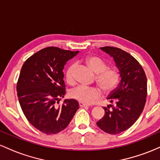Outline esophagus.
I'll list each match as a JSON object with an SVG mask.
<instances>
[{
  "mask_svg": "<svg viewBox=\"0 0 160 160\" xmlns=\"http://www.w3.org/2000/svg\"><path fill=\"white\" fill-rule=\"evenodd\" d=\"M79 105H80V108H83V107H89V105L88 104H86L85 103H82V102H79Z\"/></svg>",
  "mask_w": 160,
  "mask_h": 160,
  "instance_id": "1",
  "label": "esophagus"
}]
</instances>
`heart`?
Listing matches in <instances>:
<instances>
[{
	"instance_id": "obj_1",
	"label": "heart",
	"mask_w": 160,
	"mask_h": 160,
	"mask_svg": "<svg viewBox=\"0 0 160 160\" xmlns=\"http://www.w3.org/2000/svg\"><path fill=\"white\" fill-rule=\"evenodd\" d=\"M85 62L92 71L96 74L95 80L104 92L109 93L114 90L120 80V74L118 69L108 67L107 62L100 57L92 55L86 56ZM75 69L76 64H71L65 73L66 81L71 85L75 82ZM71 96L82 103L92 104L101 96V90L97 87L79 86L71 91Z\"/></svg>"
}]
</instances>
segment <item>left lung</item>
Returning <instances> with one entry per match:
<instances>
[{"label":"left lung","mask_w":160,"mask_h":160,"mask_svg":"<svg viewBox=\"0 0 160 160\" xmlns=\"http://www.w3.org/2000/svg\"><path fill=\"white\" fill-rule=\"evenodd\" d=\"M100 49L113 58L121 80L108 97L115 105L104 108L105 114L96 124L102 131L117 135L129 128L140 117L146 103L148 82L143 68L129 53L113 47Z\"/></svg>","instance_id":"obj_1"}]
</instances>
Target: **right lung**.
I'll return each mask as SVG.
<instances>
[{
    "label": "right lung",
    "instance_id": "right-lung-1",
    "mask_svg": "<svg viewBox=\"0 0 160 160\" xmlns=\"http://www.w3.org/2000/svg\"><path fill=\"white\" fill-rule=\"evenodd\" d=\"M78 52L47 47L29 57L22 67L16 85L20 106L28 122L41 132H60L79 109L75 99L57 104L66 93L62 70Z\"/></svg>",
    "mask_w": 160,
    "mask_h": 160
}]
</instances>
